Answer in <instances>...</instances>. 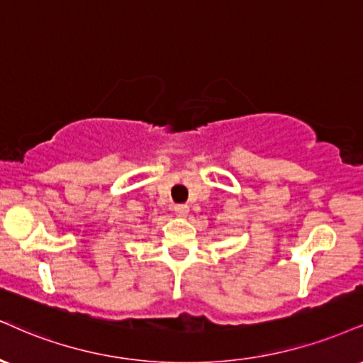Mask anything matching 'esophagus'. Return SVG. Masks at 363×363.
<instances>
[{"instance_id": "34e87169", "label": "esophagus", "mask_w": 363, "mask_h": 363, "mask_svg": "<svg viewBox=\"0 0 363 363\" xmlns=\"http://www.w3.org/2000/svg\"><path fill=\"white\" fill-rule=\"evenodd\" d=\"M174 213H176L177 218H187V215H189V206H186V204H177V206L174 208Z\"/></svg>"}]
</instances>
